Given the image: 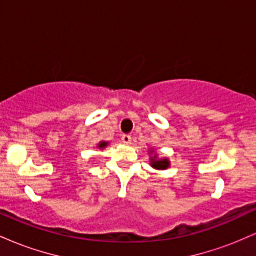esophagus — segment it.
<instances>
[{"mask_svg": "<svg viewBox=\"0 0 256 256\" xmlns=\"http://www.w3.org/2000/svg\"><path fill=\"white\" fill-rule=\"evenodd\" d=\"M122 143H124V144H131L132 137L130 136V134H122Z\"/></svg>", "mask_w": 256, "mask_h": 256, "instance_id": "obj_1", "label": "esophagus"}]
</instances>
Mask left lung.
Wrapping results in <instances>:
<instances>
[{
	"label": "left lung",
	"mask_w": 256,
	"mask_h": 256,
	"mask_svg": "<svg viewBox=\"0 0 256 256\" xmlns=\"http://www.w3.org/2000/svg\"><path fill=\"white\" fill-rule=\"evenodd\" d=\"M149 152V160H150V166L155 170H167L170 167V160L167 158H158V152H155L154 149L150 148Z\"/></svg>",
	"instance_id": "left-lung-1"
}]
</instances>
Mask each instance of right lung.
<instances>
[{
  "label": "right lung",
  "mask_w": 256,
  "mask_h": 256,
  "mask_svg": "<svg viewBox=\"0 0 256 256\" xmlns=\"http://www.w3.org/2000/svg\"><path fill=\"white\" fill-rule=\"evenodd\" d=\"M108 144H110V142H106V140H101V142H98V144H96V146H98V149H104L107 146Z\"/></svg>",
  "instance_id": "obj_1"
}]
</instances>
